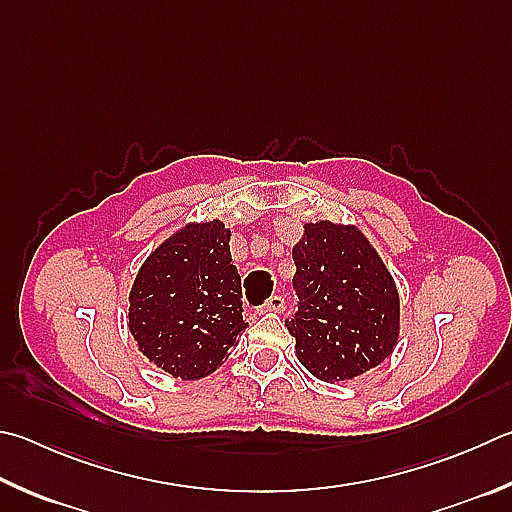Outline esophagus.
Listing matches in <instances>:
<instances>
[{
	"label": "esophagus",
	"mask_w": 512,
	"mask_h": 512,
	"mask_svg": "<svg viewBox=\"0 0 512 512\" xmlns=\"http://www.w3.org/2000/svg\"><path fill=\"white\" fill-rule=\"evenodd\" d=\"M284 306H286V302H284V297L282 295H273V297H268V302L262 306V311H273V313H282L284 311Z\"/></svg>",
	"instance_id": "esophagus-1"
}]
</instances>
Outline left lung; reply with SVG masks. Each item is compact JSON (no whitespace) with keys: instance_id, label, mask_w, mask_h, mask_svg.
Instances as JSON below:
<instances>
[{"instance_id":"8db88e82","label":"left lung","mask_w":512,"mask_h":512,"mask_svg":"<svg viewBox=\"0 0 512 512\" xmlns=\"http://www.w3.org/2000/svg\"><path fill=\"white\" fill-rule=\"evenodd\" d=\"M300 304L286 329L297 360L324 383L353 380L392 356L401 329L394 277L356 226L306 224L293 246Z\"/></svg>"}]
</instances>
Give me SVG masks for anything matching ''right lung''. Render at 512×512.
Segmentation results:
<instances>
[{
	"instance_id": "add662e5",
	"label": "right lung",
	"mask_w": 512,
	"mask_h": 512,
	"mask_svg": "<svg viewBox=\"0 0 512 512\" xmlns=\"http://www.w3.org/2000/svg\"><path fill=\"white\" fill-rule=\"evenodd\" d=\"M230 230L188 224L145 259L129 291V331L147 360L181 380L224 365L248 324Z\"/></svg>"
}]
</instances>
